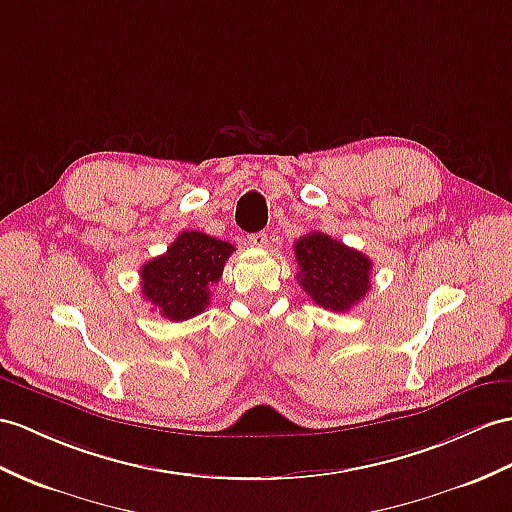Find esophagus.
Returning <instances> with one entry per match:
<instances>
[{
    "mask_svg": "<svg viewBox=\"0 0 512 512\" xmlns=\"http://www.w3.org/2000/svg\"><path fill=\"white\" fill-rule=\"evenodd\" d=\"M247 243L252 245V247H267V234L265 232L247 234Z\"/></svg>",
    "mask_w": 512,
    "mask_h": 512,
    "instance_id": "34e87169",
    "label": "esophagus"
}]
</instances>
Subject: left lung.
Wrapping results in <instances>:
<instances>
[{"label":"left lung","mask_w":512,"mask_h":512,"mask_svg":"<svg viewBox=\"0 0 512 512\" xmlns=\"http://www.w3.org/2000/svg\"><path fill=\"white\" fill-rule=\"evenodd\" d=\"M297 282L321 308L345 313L371 289V260L323 232L299 236L293 245Z\"/></svg>","instance_id":"left-lung-1"}]
</instances>
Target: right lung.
Wrapping results in <instances>:
<instances>
[{
  "instance_id": "add662e5",
  "label": "right lung",
  "mask_w": 512,
  "mask_h": 512,
  "mask_svg": "<svg viewBox=\"0 0 512 512\" xmlns=\"http://www.w3.org/2000/svg\"><path fill=\"white\" fill-rule=\"evenodd\" d=\"M234 245L186 230L167 252L141 267V291L160 317L186 321L204 313L210 286L217 284Z\"/></svg>"
}]
</instances>
